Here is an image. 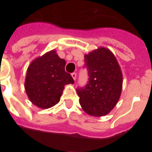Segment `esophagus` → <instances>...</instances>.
<instances>
[{"label":"esophagus","instance_id":"34e87169","mask_svg":"<svg viewBox=\"0 0 152 152\" xmlns=\"http://www.w3.org/2000/svg\"><path fill=\"white\" fill-rule=\"evenodd\" d=\"M72 77H73V79L74 80H76V78H77V74L75 73V72H74V73H72Z\"/></svg>","mask_w":152,"mask_h":152}]
</instances>
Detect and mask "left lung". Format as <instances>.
Here are the masks:
<instances>
[{
    "mask_svg": "<svg viewBox=\"0 0 152 152\" xmlns=\"http://www.w3.org/2000/svg\"><path fill=\"white\" fill-rule=\"evenodd\" d=\"M84 61L89 80L84 88L77 89L79 103L91 116H105L115 107L121 96V68L113 53L104 47L84 55Z\"/></svg>",
    "mask_w": 152,
    "mask_h": 152,
    "instance_id": "1",
    "label": "left lung"
}]
</instances>
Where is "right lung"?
Segmentation results:
<instances>
[{"mask_svg":"<svg viewBox=\"0 0 152 152\" xmlns=\"http://www.w3.org/2000/svg\"><path fill=\"white\" fill-rule=\"evenodd\" d=\"M65 64L56 50L46 52L30 63L24 87L35 106L41 109L53 107L59 102L64 86L74 84L71 75L64 71Z\"/></svg>","mask_w":152,"mask_h":152,"instance_id":"1","label":"right lung"}]
</instances>
